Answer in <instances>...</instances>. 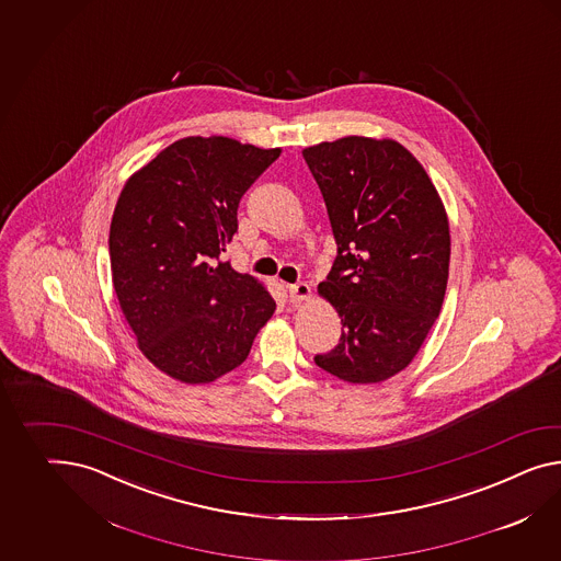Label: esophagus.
<instances>
[{
    "label": "esophagus",
    "instance_id": "34e87169",
    "mask_svg": "<svg viewBox=\"0 0 561 561\" xmlns=\"http://www.w3.org/2000/svg\"><path fill=\"white\" fill-rule=\"evenodd\" d=\"M288 299L290 302H302L307 301L311 297V287L307 283H297V285H288Z\"/></svg>",
    "mask_w": 561,
    "mask_h": 561
}]
</instances>
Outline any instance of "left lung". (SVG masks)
Wrapping results in <instances>:
<instances>
[{"label":"left lung","mask_w":561,"mask_h":561,"mask_svg":"<svg viewBox=\"0 0 561 561\" xmlns=\"http://www.w3.org/2000/svg\"><path fill=\"white\" fill-rule=\"evenodd\" d=\"M337 244L319 295L342 319V337L317 354L354 385L404 370L442 311L449 224L419 160L394 140L345 136L302 150Z\"/></svg>","instance_id":"obj_1"}]
</instances>
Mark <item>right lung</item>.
<instances>
[{"label":"right lung","instance_id":"right-lung-1","mask_svg":"<svg viewBox=\"0 0 561 561\" xmlns=\"http://www.w3.org/2000/svg\"><path fill=\"white\" fill-rule=\"evenodd\" d=\"M280 157L224 136H188L131 174L115 203V295L146 358L174 380L214 382L250 354L276 302L221 262L238 205Z\"/></svg>","mask_w":561,"mask_h":561}]
</instances>
